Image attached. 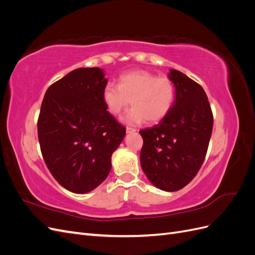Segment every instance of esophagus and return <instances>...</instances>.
<instances>
[{"instance_id":"obj_1","label":"esophagus","mask_w":255,"mask_h":255,"mask_svg":"<svg viewBox=\"0 0 255 255\" xmlns=\"http://www.w3.org/2000/svg\"><path fill=\"white\" fill-rule=\"evenodd\" d=\"M134 132H136V129L135 128H127V133L128 134H129V133H134Z\"/></svg>"}]
</instances>
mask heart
Segmentation results:
<instances>
[{
    "label": "heart",
    "instance_id": "heart-1",
    "mask_svg": "<svg viewBox=\"0 0 255 255\" xmlns=\"http://www.w3.org/2000/svg\"><path fill=\"white\" fill-rule=\"evenodd\" d=\"M102 100L107 112L117 117L129 104L123 117L128 125H141L145 120L157 123L170 113L175 100L173 82L145 70H133L119 76L118 86L107 83L102 91Z\"/></svg>",
    "mask_w": 255,
    "mask_h": 255
}]
</instances>
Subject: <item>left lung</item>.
<instances>
[{"label":"left lung","mask_w":255,"mask_h":255,"mask_svg":"<svg viewBox=\"0 0 255 255\" xmlns=\"http://www.w3.org/2000/svg\"><path fill=\"white\" fill-rule=\"evenodd\" d=\"M175 87L172 109L158 125L139 130L140 164L154 186L176 191L201 168L213 130V113L204 89L184 73L169 72Z\"/></svg>","instance_id":"1"}]
</instances>
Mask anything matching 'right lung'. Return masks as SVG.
Wrapping results in <instances>:
<instances>
[{
	"label": "right lung",
	"instance_id": "obj_1",
	"mask_svg": "<svg viewBox=\"0 0 255 255\" xmlns=\"http://www.w3.org/2000/svg\"><path fill=\"white\" fill-rule=\"evenodd\" d=\"M100 68H79L52 84L38 118L44 163L61 186L74 194L97 188L112 169V155L126 128L107 112Z\"/></svg>",
	"mask_w": 255,
	"mask_h": 255
}]
</instances>
